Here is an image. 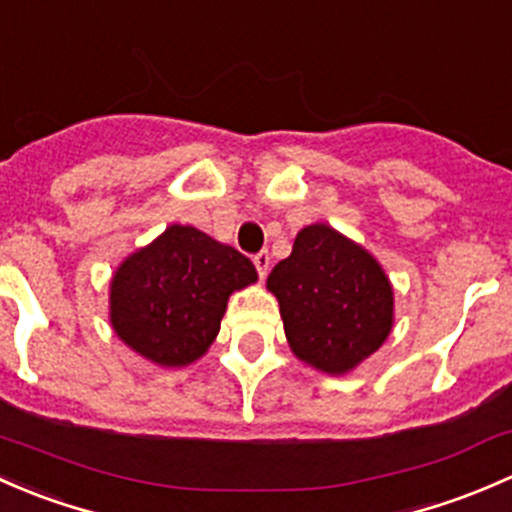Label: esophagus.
I'll use <instances>...</instances> for the list:
<instances>
[{
  "instance_id": "obj_1",
  "label": "esophagus",
  "mask_w": 512,
  "mask_h": 512,
  "mask_svg": "<svg viewBox=\"0 0 512 512\" xmlns=\"http://www.w3.org/2000/svg\"><path fill=\"white\" fill-rule=\"evenodd\" d=\"M254 266H256L258 276L266 278L268 268H271V256H268V251H261V254L254 256Z\"/></svg>"
}]
</instances>
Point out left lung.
<instances>
[{"label":"left lung","instance_id":"obj_1","mask_svg":"<svg viewBox=\"0 0 512 512\" xmlns=\"http://www.w3.org/2000/svg\"><path fill=\"white\" fill-rule=\"evenodd\" d=\"M268 291L281 305L293 355L328 374L355 370L392 333L394 293L370 251L328 224L298 231L273 266Z\"/></svg>","mask_w":512,"mask_h":512}]
</instances>
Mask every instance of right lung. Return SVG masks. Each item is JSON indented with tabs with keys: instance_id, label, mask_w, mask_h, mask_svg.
I'll return each instance as SVG.
<instances>
[{
	"instance_id": "right-lung-1",
	"label": "right lung",
	"mask_w": 512,
	"mask_h": 512,
	"mask_svg": "<svg viewBox=\"0 0 512 512\" xmlns=\"http://www.w3.org/2000/svg\"><path fill=\"white\" fill-rule=\"evenodd\" d=\"M256 278L244 254L194 226L172 224L118 266L110 281V325L155 365H192L217 337L229 295Z\"/></svg>"
}]
</instances>
